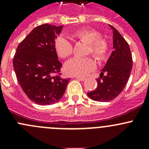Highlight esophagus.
Instances as JSON below:
<instances>
[{"mask_svg":"<svg viewBox=\"0 0 149 149\" xmlns=\"http://www.w3.org/2000/svg\"><path fill=\"white\" fill-rule=\"evenodd\" d=\"M75 79H78V80L79 81H84V80H85V78H83V77H79V76H75Z\"/></svg>","mask_w":149,"mask_h":149,"instance_id":"34e87169","label":"esophagus"}]
</instances>
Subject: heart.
I'll list each match as a JSON object with an SVG mask.
<instances>
[{"mask_svg":"<svg viewBox=\"0 0 149 149\" xmlns=\"http://www.w3.org/2000/svg\"><path fill=\"white\" fill-rule=\"evenodd\" d=\"M73 38L88 44L86 55L91 54L99 61L106 59L108 52V44L106 40L100 37L96 30L81 29L72 34ZM56 52L60 57L66 58L73 54V45L63 36L58 37L55 42ZM96 63L91 58H74L65 65V73L70 76H84L95 69Z\"/></svg>","mask_w":149,"mask_h":149,"instance_id":"b5f03b06","label":"heart"}]
</instances>
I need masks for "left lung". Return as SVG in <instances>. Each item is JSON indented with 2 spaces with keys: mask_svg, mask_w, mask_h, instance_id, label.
Returning <instances> with one entry per match:
<instances>
[{
  "mask_svg": "<svg viewBox=\"0 0 149 149\" xmlns=\"http://www.w3.org/2000/svg\"><path fill=\"white\" fill-rule=\"evenodd\" d=\"M113 33V51L97 79V88L87 95L97 102H109L116 98L127 83L133 67L128 44L119 31L109 25Z\"/></svg>",
  "mask_w": 149,
  "mask_h": 149,
  "instance_id": "1",
  "label": "left lung"
}]
</instances>
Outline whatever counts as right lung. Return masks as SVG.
I'll use <instances>...</instances> for the list:
<instances>
[{
  "label": "right lung",
  "instance_id": "add662e5",
  "mask_svg": "<svg viewBox=\"0 0 149 149\" xmlns=\"http://www.w3.org/2000/svg\"><path fill=\"white\" fill-rule=\"evenodd\" d=\"M63 26L45 24L37 26L19 45L13 60V68L22 90L37 104L59 101L70 79L61 77L55 42ZM53 74L55 76H52Z\"/></svg>",
  "mask_w": 149,
  "mask_h": 149
}]
</instances>
